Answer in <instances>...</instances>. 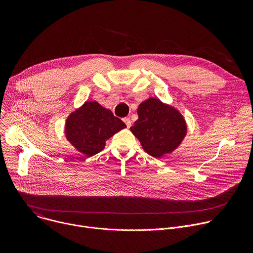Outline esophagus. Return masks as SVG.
Listing matches in <instances>:
<instances>
[{"instance_id": "34e87169", "label": "esophagus", "mask_w": 253, "mask_h": 253, "mask_svg": "<svg viewBox=\"0 0 253 253\" xmlns=\"http://www.w3.org/2000/svg\"><path fill=\"white\" fill-rule=\"evenodd\" d=\"M123 121H124V123L126 124L127 128H130V127H131V120H130L129 118H123Z\"/></svg>"}]
</instances>
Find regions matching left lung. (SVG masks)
Wrapping results in <instances>:
<instances>
[{"mask_svg":"<svg viewBox=\"0 0 253 253\" xmlns=\"http://www.w3.org/2000/svg\"><path fill=\"white\" fill-rule=\"evenodd\" d=\"M138 120L130 128L149 155L160 158L175 150L186 135L183 116L159 99L149 98L138 109Z\"/></svg>","mask_w":253,"mask_h":253,"instance_id":"obj_1","label":"left lung"}]
</instances>
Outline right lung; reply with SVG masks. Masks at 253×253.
Returning <instances> with one entry per match:
<instances>
[{"mask_svg":"<svg viewBox=\"0 0 253 253\" xmlns=\"http://www.w3.org/2000/svg\"><path fill=\"white\" fill-rule=\"evenodd\" d=\"M126 128L125 123L97 102H86L71 113L65 125L67 140L79 152L91 157L105 147L106 140Z\"/></svg>","mask_w":253,"mask_h":253,"instance_id":"1","label":"right lung"}]
</instances>
